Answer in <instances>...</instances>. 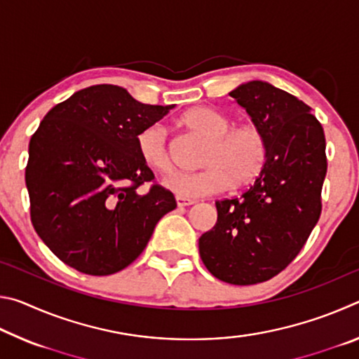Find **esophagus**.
I'll list each match as a JSON object with an SVG mask.
<instances>
[{
	"label": "esophagus",
	"mask_w": 359,
	"mask_h": 359,
	"mask_svg": "<svg viewBox=\"0 0 359 359\" xmlns=\"http://www.w3.org/2000/svg\"><path fill=\"white\" fill-rule=\"evenodd\" d=\"M175 201H177V205H179V208H187V205H191V204H194V199H190V198H182V196H177V198H175Z\"/></svg>",
	"instance_id": "esophagus-1"
}]
</instances>
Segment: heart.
<instances>
[{"mask_svg": "<svg viewBox=\"0 0 359 359\" xmlns=\"http://www.w3.org/2000/svg\"><path fill=\"white\" fill-rule=\"evenodd\" d=\"M180 125L208 141L199 172H175L165 180L166 188L182 198H201L224 191L233 184L242 187L253 182L267 160V139L255 123L231 126V120L210 107H193L180 117ZM141 160L156 172L172 169L166 130L150 125L137 135Z\"/></svg>", "mask_w": 359, "mask_h": 359, "instance_id": "1", "label": "heart"}]
</instances>
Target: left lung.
Returning a JSON list of instances; mask_svg holds the SVG:
<instances>
[{
    "label": "left lung",
    "mask_w": 359,
    "mask_h": 359,
    "mask_svg": "<svg viewBox=\"0 0 359 359\" xmlns=\"http://www.w3.org/2000/svg\"><path fill=\"white\" fill-rule=\"evenodd\" d=\"M229 96L263 130L267 160L248 190L215 203L217 223L199 238V255L218 280L255 285L282 272L318 222L326 141L311 107L274 85L252 81Z\"/></svg>",
    "instance_id": "1"
}]
</instances>
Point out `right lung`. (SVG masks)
<instances>
[{
  "label": "right lung",
  "mask_w": 359,
  "mask_h": 359,
  "mask_svg": "<svg viewBox=\"0 0 359 359\" xmlns=\"http://www.w3.org/2000/svg\"><path fill=\"white\" fill-rule=\"evenodd\" d=\"M171 106L136 101L117 85L79 90L47 112L28 147L25 182L32 223L65 264L88 276L115 274L147 245L156 223L175 209L154 184L136 139Z\"/></svg>",
  "instance_id": "add662e5"
}]
</instances>
